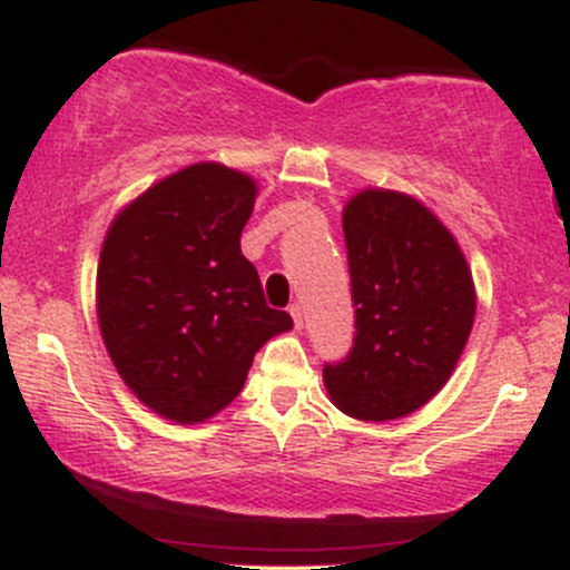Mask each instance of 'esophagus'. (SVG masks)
Wrapping results in <instances>:
<instances>
[{"label": "esophagus", "mask_w": 570, "mask_h": 570, "mask_svg": "<svg viewBox=\"0 0 570 570\" xmlns=\"http://www.w3.org/2000/svg\"><path fill=\"white\" fill-rule=\"evenodd\" d=\"M289 313H292V318H294V326H297V330H303V307L294 303L289 307Z\"/></svg>", "instance_id": "esophagus-1"}]
</instances>
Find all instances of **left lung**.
I'll use <instances>...</instances> for the list:
<instances>
[{"instance_id":"8db88e82","label":"left lung","mask_w":570,"mask_h":570,"mask_svg":"<svg viewBox=\"0 0 570 570\" xmlns=\"http://www.w3.org/2000/svg\"><path fill=\"white\" fill-rule=\"evenodd\" d=\"M356 337L326 364L332 404L396 421L440 394L472 335L476 292L455 235L421 200L367 187L343 208Z\"/></svg>"}]
</instances>
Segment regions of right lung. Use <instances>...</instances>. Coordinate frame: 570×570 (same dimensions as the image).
Masks as SVG:
<instances>
[{"label":"right lung","instance_id":"obj_1","mask_svg":"<svg viewBox=\"0 0 570 570\" xmlns=\"http://www.w3.org/2000/svg\"><path fill=\"white\" fill-rule=\"evenodd\" d=\"M257 193L244 171L193 163L122 206L104 238L98 330L122 383L166 421L225 410L254 353L292 330L240 254Z\"/></svg>","mask_w":570,"mask_h":570}]
</instances>
